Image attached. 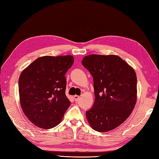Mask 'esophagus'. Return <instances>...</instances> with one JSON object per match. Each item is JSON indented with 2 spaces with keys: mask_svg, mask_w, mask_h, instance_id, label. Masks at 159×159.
<instances>
[{
  "mask_svg": "<svg viewBox=\"0 0 159 159\" xmlns=\"http://www.w3.org/2000/svg\"><path fill=\"white\" fill-rule=\"evenodd\" d=\"M79 98H80V96H77V95L74 96V100H75V101H78V100H79Z\"/></svg>",
  "mask_w": 159,
  "mask_h": 159,
  "instance_id": "34e87169",
  "label": "esophagus"
}]
</instances>
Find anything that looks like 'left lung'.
<instances>
[{
  "label": "left lung",
  "mask_w": 159,
  "mask_h": 159,
  "mask_svg": "<svg viewBox=\"0 0 159 159\" xmlns=\"http://www.w3.org/2000/svg\"><path fill=\"white\" fill-rule=\"evenodd\" d=\"M83 66L93 79L95 102L86 117L93 130L104 133L119 126L130 116L137 101L134 69L117 55H91Z\"/></svg>",
  "instance_id": "1"
}]
</instances>
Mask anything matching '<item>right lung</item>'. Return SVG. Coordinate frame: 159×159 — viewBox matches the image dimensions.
I'll use <instances>...</instances> for the list:
<instances>
[{
	"instance_id": "obj_1",
	"label": "right lung",
	"mask_w": 159,
	"mask_h": 159,
	"mask_svg": "<svg viewBox=\"0 0 159 159\" xmlns=\"http://www.w3.org/2000/svg\"><path fill=\"white\" fill-rule=\"evenodd\" d=\"M73 63L72 55L41 57L20 74V105L35 126L49 129L61 121L71 103L66 96L65 75Z\"/></svg>"
}]
</instances>
